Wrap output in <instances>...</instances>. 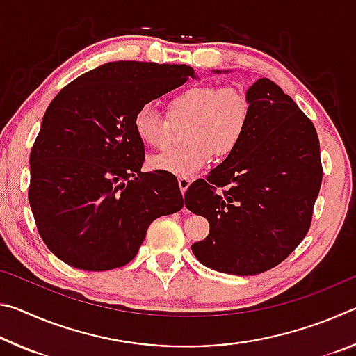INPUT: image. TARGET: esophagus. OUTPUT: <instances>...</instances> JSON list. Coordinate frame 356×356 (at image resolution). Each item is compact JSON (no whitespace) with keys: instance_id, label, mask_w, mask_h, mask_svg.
Listing matches in <instances>:
<instances>
[{"instance_id":"1","label":"esophagus","mask_w":356,"mask_h":356,"mask_svg":"<svg viewBox=\"0 0 356 356\" xmlns=\"http://www.w3.org/2000/svg\"><path fill=\"white\" fill-rule=\"evenodd\" d=\"M191 184V180L188 177H179V188L182 191V195H185V191L188 190V186Z\"/></svg>"}]
</instances>
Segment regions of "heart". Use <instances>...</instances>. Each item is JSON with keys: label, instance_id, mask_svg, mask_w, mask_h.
I'll use <instances>...</instances> for the list:
<instances>
[{"label": "heart", "instance_id": "1", "mask_svg": "<svg viewBox=\"0 0 356 356\" xmlns=\"http://www.w3.org/2000/svg\"><path fill=\"white\" fill-rule=\"evenodd\" d=\"M168 116L152 105L138 108L134 130L138 140L152 149H165L172 138V125L188 122L185 141L188 146L150 156L149 168L177 177H191L212 163L213 156L236 152L248 130L251 106L246 95L236 88L212 84L191 86L172 95Z\"/></svg>", "mask_w": 356, "mask_h": 356}]
</instances>
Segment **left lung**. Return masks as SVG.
Masks as SVG:
<instances>
[{
  "instance_id": "left-lung-1",
  "label": "left lung",
  "mask_w": 356,
  "mask_h": 356,
  "mask_svg": "<svg viewBox=\"0 0 356 356\" xmlns=\"http://www.w3.org/2000/svg\"><path fill=\"white\" fill-rule=\"evenodd\" d=\"M246 97L251 116L242 144L185 193L186 209L210 225L209 236L191 245L193 254L238 276L267 272L297 248L322 184L317 131L297 104L268 78ZM216 186L228 190L216 193Z\"/></svg>"
}]
</instances>
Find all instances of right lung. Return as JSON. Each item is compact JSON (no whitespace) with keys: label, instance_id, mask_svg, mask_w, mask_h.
Returning a JSON list of instances; mask_svg holds the SVG:
<instances>
[{"label":"right lung","instance_id":"obj_1","mask_svg":"<svg viewBox=\"0 0 356 356\" xmlns=\"http://www.w3.org/2000/svg\"><path fill=\"white\" fill-rule=\"evenodd\" d=\"M196 78L184 64L106 63L63 88L29 155L28 200L53 254L105 272L136 256L150 222L184 207L177 179L141 172L138 108Z\"/></svg>","mask_w":356,"mask_h":356}]
</instances>
